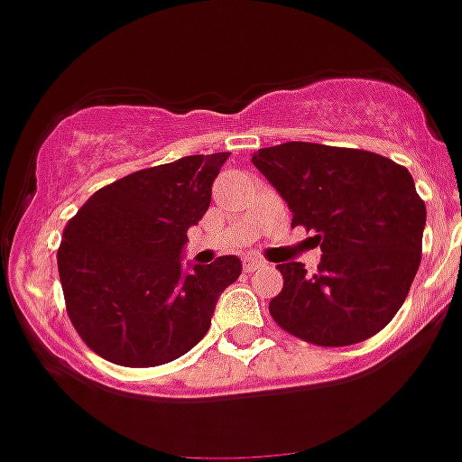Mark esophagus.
Returning a JSON list of instances; mask_svg holds the SVG:
<instances>
[{
  "label": "esophagus",
  "instance_id": "1",
  "mask_svg": "<svg viewBox=\"0 0 462 462\" xmlns=\"http://www.w3.org/2000/svg\"><path fill=\"white\" fill-rule=\"evenodd\" d=\"M263 267H267V264H264L263 260H258V258H244V270H246V272L263 270Z\"/></svg>",
  "mask_w": 462,
  "mask_h": 462
}]
</instances>
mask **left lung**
Segmentation results:
<instances>
[{"label":"left lung","mask_w":462,"mask_h":462,"mask_svg":"<svg viewBox=\"0 0 462 462\" xmlns=\"http://www.w3.org/2000/svg\"><path fill=\"white\" fill-rule=\"evenodd\" d=\"M254 164L316 232L320 263H281L270 302L276 326L316 346H351L388 326L420 264L425 202L407 167L360 148L288 142L260 148Z\"/></svg>","instance_id":"obj_1"}]
</instances>
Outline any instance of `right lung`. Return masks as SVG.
Masks as SVG:
<instances>
[{
  "mask_svg": "<svg viewBox=\"0 0 462 462\" xmlns=\"http://www.w3.org/2000/svg\"><path fill=\"white\" fill-rule=\"evenodd\" d=\"M227 155H186L123 176L67 223L58 248L64 304L104 360L155 367L207 335L216 300L239 279L242 260L223 255L186 272L181 251Z\"/></svg>",
  "mask_w": 462,
  "mask_h": 462,
  "instance_id": "1",
  "label": "right lung"
}]
</instances>
